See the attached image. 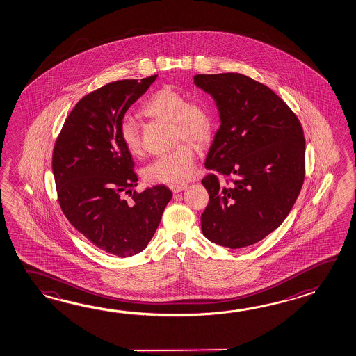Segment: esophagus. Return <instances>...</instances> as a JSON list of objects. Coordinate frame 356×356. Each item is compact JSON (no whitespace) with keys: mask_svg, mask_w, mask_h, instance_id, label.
<instances>
[{"mask_svg":"<svg viewBox=\"0 0 356 356\" xmlns=\"http://www.w3.org/2000/svg\"><path fill=\"white\" fill-rule=\"evenodd\" d=\"M188 188V184H179V185H171L170 186V189H171V191L174 193V194H176V193H180V191H182V190H185Z\"/></svg>","mask_w":356,"mask_h":356,"instance_id":"1","label":"esophagus"}]
</instances>
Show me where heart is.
I'll use <instances>...</instances> for the list:
<instances>
[{"label":"heart","instance_id":"heart-1","mask_svg":"<svg viewBox=\"0 0 356 356\" xmlns=\"http://www.w3.org/2000/svg\"><path fill=\"white\" fill-rule=\"evenodd\" d=\"M142 113L172 124L175 142H180L172 151L157 157L145 167V179L174 185L190 180L196 170V148L190 140L202 145L211 139L214 131V113L211 105L199 100L188 102V97L177 88L165 86L148 97ZM119 134L128 153L134 157L143 154L138 128L131 119L122 120Z\"/></svg>","mask_w":356,"mask_h":356}]
</instances>
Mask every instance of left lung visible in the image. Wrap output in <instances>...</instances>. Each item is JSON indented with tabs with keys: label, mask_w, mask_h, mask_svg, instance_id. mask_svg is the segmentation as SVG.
Here are the masks:
<instances>
[{
	"label": "left lung",
	"mask_w": 356,
	"mask_h": 356,
	"mask_svg": "<svg viewBox=\"0 0 356 356\" xmlns=\"http://www.w3.org/2000/svg\"><path fill=\"white\" fill-rule=\"evenodd\" d=\"M216 100L220 125L205 160L202 214L208 240L251 246L288 217L305 176V139L294 111L261 82L241 73L196 74Z\"/></svg>",
	"instance_id": "1"
}]
</instances>
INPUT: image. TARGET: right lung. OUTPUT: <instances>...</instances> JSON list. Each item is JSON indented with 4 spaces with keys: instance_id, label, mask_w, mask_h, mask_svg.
<instances>
[{
    "instance_id": "right-lung-1",
    "label": "right lung",
    "mask_w": 356,
    "mask_h": 356,
    "mask_svg": "<svg viewBox=\"0 0 356 356\" xmlns=\"http://www.w3.org/2000/svg\"><path fill=\"white\" fill-rule=\"evenodd\" d=\"M156 79L115 81L83 96L53 149L51 168L65 218L95 246L119 257L145 250L172 197L165 185L134 190V162L119 134L125 111Z\"/></svg>"
}]
</instances>
